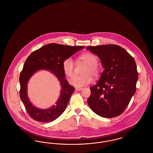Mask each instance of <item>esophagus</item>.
<instances>
[{
	"label": "esophagus",
	"instance_id": "obj_1",
	"mask_svg": "<svg viewBox=\"0 0 153 153\" xmlns=\"http://www.w3.org/2000/svg\"><path fill=\"white\" fill-rule=\"evenodd\" d=\"M75 89H76V90L79 91H81L82 89V88H76Z\"/></svg>",
	"mask_w": 153,
	"mask_h": 153
}]
</instances>
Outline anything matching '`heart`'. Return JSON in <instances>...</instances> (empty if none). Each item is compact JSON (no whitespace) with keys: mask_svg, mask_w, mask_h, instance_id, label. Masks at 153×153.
<instances>
[{"mask_svg":"<svg viewBox=\"0 0 153 153\" xmlns=\"http://www.w3.org/2000/svg\"><path fill=\"white\" fill-rule=\"evenodd\" d=\"M81 62L86 65L82 71V75L75 76L69 82L71 85L76 87H81L89 84L92 80V76L97 77L100 73V69L97 66L98 59L91 53H85L79 57ZM63 70L66 75L72 77L74 74V62L72 57H68L62 63Z\"/></svg>","mask_w":153,"mask_h":153,"instance_id":"heart-1","label":"heart"}]
</instances>
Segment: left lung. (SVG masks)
<instances>
[{
    "label": "left lung",
    "instance_id": "8db88e82",
    "mask_svg": "<svg viewBox=\"0 0 153 153\" xmlns=\"http://www.w3.org/2000/svg\"><path fill=\"white\" fill-rule=\"evenodd\" d=\"M86 49L99 57L104 68L97 84L90 88L88 104L100 117H117L124 111L136 91L138 73L135 61L117 45L91 46Z\"/></svg>",
    "mask_w": 153,
    "mask_h": 153
}]
</instances>
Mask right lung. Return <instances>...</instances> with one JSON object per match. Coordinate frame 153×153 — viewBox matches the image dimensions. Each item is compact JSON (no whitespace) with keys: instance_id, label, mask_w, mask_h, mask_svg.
<instances>
[{"instance_id":"add662e5","label":"right lung","mask_w":153,"mask_h":153,"mask_svg":"<svg viewBox=\"0 0 153 153\" xmlns=\"http://www.w3.org/2000/svg\"><path fill=\"white\" fill-rule=\"evenodd\" d=\"M84 46H71L61 44H48L32 52L26 59L19 77L20 97L26 110L33 119L42 123L53 121L65 111L74 87L65 79L62 63ZM51 71L58 77L62 86L61 95L56 105L46 110L39 109L32 105L27 97V84L29 78L38 70Z\"/></svg>"}]
</instances>
